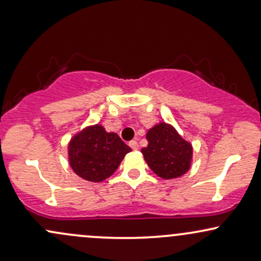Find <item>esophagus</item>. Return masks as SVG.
<instances>
[{"label": "esophagus", "mask_w": 261, "mask_h": 261, "mask_svg": "<svg viewBox=\"0 0 261 261\" xmlns=\"http://www.w3.org/2000/svg\"><path fill=\"white\" fill-rule=\"evenodd\" d=\"M128 146H130V147L133 148L134 151H136V149H139V143H137V141H135V140L130 141V142H128Z\"/></svg>", "instance_id": "1"}]
</instances>
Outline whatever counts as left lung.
Segmentation results:
<instances>
[{"label":"left lung","instance_id":"left-lung-1","mask_svg":"<svg viewBox=\"0 0 261 261\" xmlns=\"http://www.w3.org/2000/svg\"><path fill=\"white\" fill-rule=\"evenodd\" d=\"M147 147L141 149L148 167L163 179H174L190 169L193 147L172 125L161 122L149 128Z\"/></svg>","mask_w":261,"mask_h":261}]
</instances>
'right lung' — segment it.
<instances>
[{
	"label": "right lung",
	"mask_w": 261,
	"mask_h": 261,
	"mask_svg": "<svg viewBox=\"0 0 261 261\" xmlns=\"http://www.w3.org/2000/svg\"><path fill=\"white\" fill-rule=\"evenodd\" d=\"M131 151L118 134L100 125L86 127L68 143V161L77 175L88 181H103L118 169Z\"/></svg>",
	"instance_id": "obj_1"
}]
</instances>
